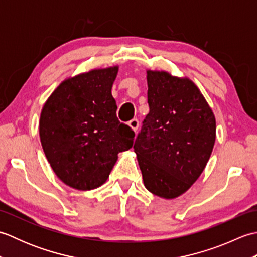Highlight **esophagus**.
Listing matches in <instances>:
<instances>
[{"label":"esophagus","mask_w":257,"mask_h":257,"mask_svg":"<svg viewBox=\"0 0 257 257\" xmlns=\"http://www.w3.org/2000/svg\"><path fill=\"white\" fill-rule=\"evenodd\" d=\"M128 124L135 130V132H137L138 128H139V120L137 118H134V119L130 120V121L128 122Z\"/></svg>","instance_id":"34e87169"}]
</instances>
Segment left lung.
Returning <instances> with one entry per match:
<instances>
[{
  "mask_svg": "<svg viewBox=\"0 0 257 257\" xmlns=\"http://www.w3.org/2000/svg\"><path fill=\"white\" fill-rule=\"evenodd\" d=\"M149 113L134 149L147 190L174 199L203 172L215 143V118L192 81L147 72Z\"/></svg>",
  "mask_w": 257,
  "mask_h": 257,
  "instance_id": "1",
  "label": "left lung"
}]
</instances>
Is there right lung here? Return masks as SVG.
<instances>
[{"instance_id": "1", "label": "right lung", "mask_w": 257, "mask_h": 257, "mask_svg": "<svg viewBox=\"0 0 257 257\" xmlns=\"http://www.w3.org/2000/svg\"><path fill=\"white\" fill-rule=\"evenodd\" d=\"M117 73L118 67L95 69L65 80L43 107V150L56 176L74 189L100 187L117 155L134 145V130L118 120L111 95Z\"/></svg>"}]
</instances>
